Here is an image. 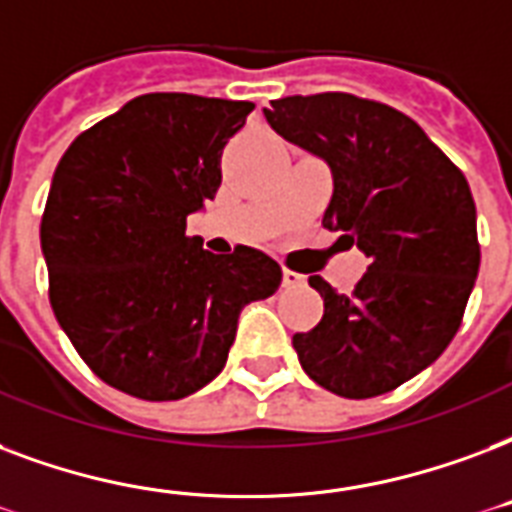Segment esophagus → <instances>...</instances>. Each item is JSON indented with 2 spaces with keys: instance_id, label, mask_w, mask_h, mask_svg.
Instances as JSON below:
<instances>
[{
  "instance_id": "34e87169",
  "label": "esophagus",
  "mask_w": 512,
  "mask_h": 512,
  "mask_svg": "<svg viewBox=\"0 0 512 512\" xmlns=\"http://www.w3.org/2000/svg\"><path fill=\"white\" fill-rule=\"evenodd\" d=\"M282 284L287 290H295V287H303L306 284V276L298 271H290V268H284L282 271Z\"/></svg>"
}]
</instances>
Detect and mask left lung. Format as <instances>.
<instances>
[{
	"label": "left lung",
	"mask_w": 512,
	"mask_h": 512,
	"mask_svg": "<svg viewBox=\"0 0 512 512\" xmlns=\"http://www.w3.org/2000/svg\"><path fill=\"white\" fill-rule=\"evenodd\" d=\"M279 136L327 163L322 225L368 257L351 295L308 284L325 314L292 346L308 376L351 400L392 392L459 330L481 247L470 185L403 112L351 93L287 96L263 109Z\"/></svg>",
	"instance_id": "left-lung-1"
}]
</instances>
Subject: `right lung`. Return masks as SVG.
I'll return each instance as SVG.
<instances>
[{"label": "right lung", "mask_w": 512, "mask_h": 512, "mask_svg": "<svg viewBox=\"0 0 512 512\" xmlns=\"http://www.w3.org/2000/svg\"><path fill=\"white\" fill-rule=\"evenodd\" d=\"M252 101L144 93L69 144L42 214L50 303L101 381L179 400L212 381L241 308L279 290L260 249L206 252L187 236L222 182L228 139Z\"/></svg>", "instance_id": "right-lung-1"}]
</instances>
